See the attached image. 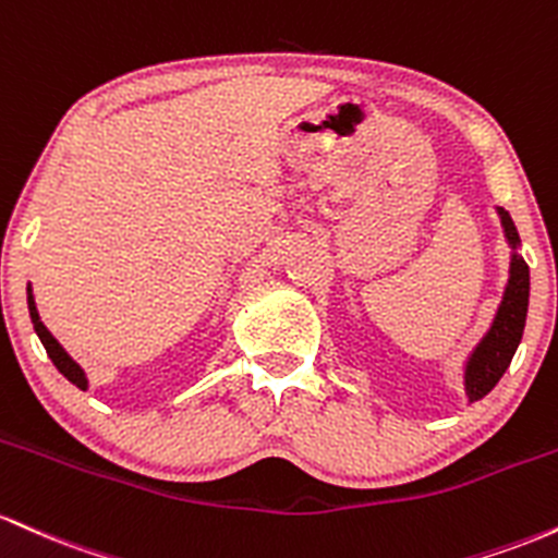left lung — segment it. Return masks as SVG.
<instances>
[{
	"label": "left lung",
	"instance_id": "1",
	"mask_svg": "<svg viewBox=\"0 0 558 558\" xmlns=\"http://www.w3.org/2000/svg\"><path fill=\"white\" fill-rule=\"evenodd\" d=\"M500 223H504L506 240L514 247L509 268V284H506L504 300H500L493 327L482 337V342L474 348L472 359L466 361V396L469 403H477L498 385L504 372L514 359L519 342H522L524 322H527V303H530V266L522 255L517 253L519 234L514 221L504 208H498Z\"/></svg>",
	"mask_w": 558,
	"mask_h": 558
}]
</instances>
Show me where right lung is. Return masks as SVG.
I'll use <instances>...</instances> for the list:
<instances>
[{
	"label": "right lung",
	"mask_w": 558,
	"mask_h": 558,
	"mask_svg": "<svg viewBox=\"0 0 558 558\" xmlns=\"http://www.w3.org/2000/svg\"><path fill=\"white\" fill-rule=\"evenodd\" d=\"M28 313H31V322H34L36 335H39L41 345L47 348V355H49V359H52L54 366H58V372H60L62 377H65L68 381H73V385L81 387V390H86V385H89V381H86V377H84V368H81L78 363L73 361L71 355L65 353V350H62L60 342L54 340V337L49 335V329L41 324L39 311H36V303H34V295H31V287H28Z\"/></svg>",
	"instance_id": "add662e5"
}]
</instances>
